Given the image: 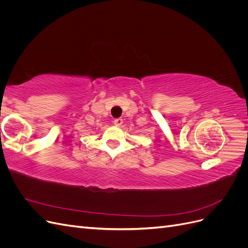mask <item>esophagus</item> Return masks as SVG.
Listing matches in <instances>:
<instances>
[{
    "label": "esophagus",
    "mask_w": 248,
    "mask_h": 248,
    "mask_svg": "<svg viewBox=\"0 0 248 248\" xmlns=\"http://www.w3.org/2000/svg\"><path fill=\"white\" fill-rule=\"evenodd\" d=\"M122 123H123V119H121V118H118V119H115V120H114V124H115L117 127L121 126Z\"/></svg>",
    "instance_id": "1"
}]
</instances>
